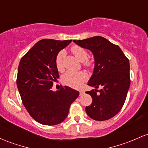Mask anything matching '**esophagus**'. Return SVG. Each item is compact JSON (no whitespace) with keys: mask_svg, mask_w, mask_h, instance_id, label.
<instances>
[{"mask_svg":"<svg viewBox=\"0 0 148 148\" xmlns=\"http://www.w3.org/2000/svg\"><path fill=\"white\" fill-rule=\"evenodd\" d=\"M79 93H80V95H83L85 94V92L81 90L79 91Z\"/></svg>","mask_w":148,"mask_h":148,"instance_id":"obj_1","label":"esophagus"}]
</instances>
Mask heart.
Here are the masks:
<instances>
[{"label":"heart","mask_w":148,"mask_h":148,"mask_svg":"<svg viewBox=\"0 0 148 148\" xmlns=\"http://www.w3.org/2000/svg\"><path fill=\"white\" fill-rule=\"evenodd\" d=\"M72 51L74 56L81 62H84L87 59L88 52L83 47L79 46H74L72 48ZM66 52L64 50H61L57 54L56 58V64L58 70H61L63 68V59L65 56ZM86 64H89V62H86ZM88 79L87 73L84 72H72L68 71L62 76V81L64 84L70 86L72 88H79L83 83L85 82Z\"/></svg>","instance_id":"b5f03b06"}]
</instances>
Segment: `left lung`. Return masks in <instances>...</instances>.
I'll return each instance as SVG.
<instances>
[{
  "mask_svg": "<svg viewBox=\"0 0 148 148\" xmlns=\"http://www.w3.org/2000/svg\"><path fill=\"white\" fill-rule=\"evenodd\" d=\"M73 42L90 51L95 58L94 70L88 85L95 89L86 92L92 98V104L86 107V113L97 121L113 118L123 108L130 86L129 60L118 45L103 37ZM98 87L101 88L99 91L96 90Z\"/></svg>",
  "mask_w": 148,
  "mask_h": 148,
  "instance_id": "left-lung-1",
  "label": "left lung"
}]
</instances>
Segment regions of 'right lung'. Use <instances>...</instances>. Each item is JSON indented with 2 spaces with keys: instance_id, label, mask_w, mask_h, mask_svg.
<instances>
[{
  "instance_id": "add662e5",
  "label": "right lung",
  "mask_w": 148,
  "mask_h": 148,
  "mask_svg": "<svg viewBox=\"0 0 148 148\" xmlns=\"http://www.w3.org/2000/svg\"><path fill=\"white\" fill-rule=\"evenodd\" d=\"M72 40L44 39L22 57L18 67L16 85L27 111L37 123L56 125L63 122L69 106L79 92L64 86L56 91L53 84L59 78L56 58Z\"/></svg>"
}]
</instances>
